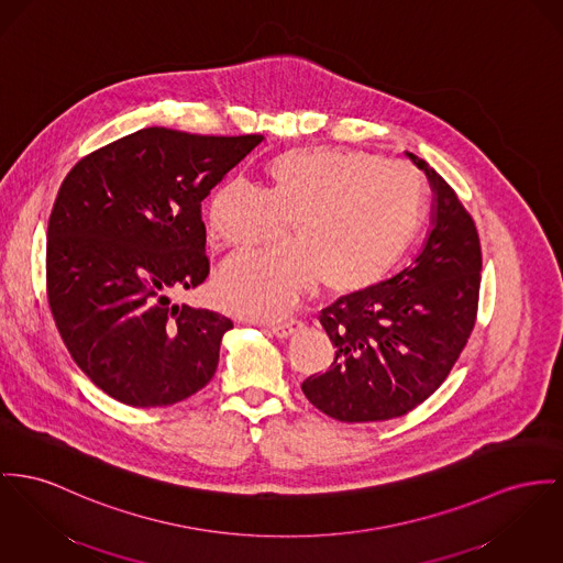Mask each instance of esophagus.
Segmentation results:
<instances>
[{
    "mask_svg": "<svg viewBox=\"0 0 563 563\" xmlns=\"http://www.w3.org/2000/svg\"><path fill=\"white\" fill-rule=\"evenodd\" d=\"M300 329H302V322H300V320H288V322H284V324L271 327V333H273L275 338L288 339L290 335H295L297 331H300Z\"/></svg>",
    "mask_w": 563,
    "mask_h": 563,
    "instance_id": "1",
    "label": "esophagus"
}]
</instances>
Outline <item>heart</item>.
<instances>
[{
    "label": "heart",
    "mask_w": 563,
    "mask_h": 563,
    "mask_svg": "<svg viewBox=\"0 0 563 563\" xmlns=\"http://www.w3.org/2000/svg\"><path fill=\"white\" fill-rule=\"evenodd\" d=\"M266 194L225 181L209 205L218 245L247 250L292 220V241L225 258L216 295L225 309L254 320L290 313L320 279L338 295L377 286L412 243L424 186L412 166L365 151L295 150L266 168Z\"/></svg>",
    "instance_id": "b5f03b06"
}]
</instances>
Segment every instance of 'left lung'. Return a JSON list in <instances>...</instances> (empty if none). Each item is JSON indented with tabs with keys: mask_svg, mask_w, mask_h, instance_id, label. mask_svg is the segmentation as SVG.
Masks as SVG:
<instances>
[{
	"mask_svg": "<svg viewBox=\"0 0 563 563\" xmlns=\"http://www.w3.org/2000/svg\"><path fill=\"white\" fill-rule=\"evenodd\" d=\"M406 155L433 189L427 241L395 277L322 309L335 361L300 386L309 404L341 422L388 420L420 406L449 377L476 324L483 271L476 224L424 159Z\"/></svg>",
	"mask_w": 563,
	"mask_h": 563,
	"instance_id": "obj_1",
	"label": "left lung"
}]
</instances>
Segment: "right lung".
<instances>
[{"mask_svg":"<svg viewBox=\"0 0 563 563\" xmlns=\"http://www.w3.org/2000/svg\"><path fill=\"white\" fill-rule=\"evenodd\" d=\"M263 141L145 128L64 179L46 230V295L70 356L109 397L162 408L211 382L232 320L170 295L207 279L202 200Z\"/></svg>","mask_w":563,"mask_h":563,"instance_id":"right-lung-1","label":"right lung"}]
</instances>
